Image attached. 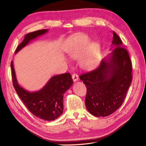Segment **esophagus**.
<instances>
[{"label":"esophagus","mask_w":146,"mask_h":146,"mask_svg":"<svg viewBox=\"0 0 146 146\" xmlns=\"http://www.w3.org/2000/svg\"><path fill=\"white\" fill-rule=\"evenodd\" d=\"M72 78L74 82H76L78 80V74L76 73H73L72 74Z\"/></svg>","instance_id":"34e87169"}]
</instances>
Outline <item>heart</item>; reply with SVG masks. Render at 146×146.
Segmentation results:
<instances>
[{
	"mask_svg": "<svg viewBox=\"0 0 146 146\" xmlns=\"http://www.w3.org/2000/svg\"><path fill=\"white\" fill-rule=\"evenodd\" d=\"M86 36H82L69 50L68 54L73 59L79 58L80 66L89 70L95 66L98 62L100 49L96 43H91Z\"/></svg>",
	"mask_w": 146,
	"mask_h": 146,
	"instance_id": "obj_1",
	"label": "heart"
}]
</instances>
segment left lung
<instances>
[{
  "instance_id": "1",
  "label": "left lung",
  "mask_w": 146,
  "mask_h": 146,
  "mask_svg": "<svg viewBox=\"0 0 146 146\" xmlns=\"http://www.w3.org/2000/svg\"><path fill=\"white\" fill-rule=\"evenodd\" d=\"M112 45L114 49L96 68L80 76L87 89L86 109L96 117L110 116L119 109L131 83V61L114 32Z\"/></svg>"
}]
</instances>
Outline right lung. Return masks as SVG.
Here are the masks:
<instances>
[{
  "mask_svg": "<svg viewBox=\"0 0 146 146\" xmlns=\"http://www.w3.org/2000/svg\"><path fill=\"white\" fill-rule=\"evenodd\" d=\"M48 30L43 29L27 34L23 41L15 50V53L25 46L31 40L45 34ZM13 87L27 109L33 115L45 121H53L63 112V96L72 86L73 80L70 73H66L51 78L41 90L30 92L20 86L17 80L13 62L11 64Z\"/></svg>",
  "mask_w": 146,
  "mask_h": 146,
  "instance_id": "right-lung-1",
  "label": "right lung"
}]
</instances>
